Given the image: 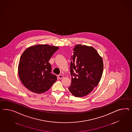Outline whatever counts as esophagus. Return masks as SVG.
<instances>
[{
	"instance_id": "1",
	"label": "esophagus",
	"mask_w": 132,
	"mask_h": 132,
	"mask_svg": "<svg viewBox=\"0 0 132 132\" xmlns=\"http://www.w3.org/2000/svg\"><path fill=\"white\" fill-rule=\"evenodd\" d=\"M57 77H58L59 79H61L63 78V76L62 75H58Z\"/></svg>"
}]
</instances>
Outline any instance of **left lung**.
Listing matches in <instances>:
<instances>
[{
  "label": "left lung",
  "instance_id": "8db88e82",
  "mask_svg": "<svg viewBox=\"0 0 132 132\" xmlns=\"http://www.w3.org/2000/svg\"><path fill=\"white\" fill-rule=\"evenodd\" d=\"M71 57V85L69 91L76 97L89 94L97 86L103 71V62L95 48L77 45Z\"/></svg>",
  "mask_w": 132,
  "mask_h": 132
}]
</instances>
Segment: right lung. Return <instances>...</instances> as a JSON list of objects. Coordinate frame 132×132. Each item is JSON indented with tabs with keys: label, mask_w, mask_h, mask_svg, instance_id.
Segmentation results:
<instances>
[{
	"label": "right lung",
	"mask_w": 132,
	"mask_h": 132,
	"mask_svg": "<svg viewBox=\"0 0 132 132\" xmlns=\"http://www.w3.org/2000/svg\"><path fill=\"white\" fill-rule=\"evenodd\" d=\"M59 48L48 45H37L27 48L22 54L18 74L26 88L37 94L50 89L57 77L51 73L52 68L48 61Z\"/></svg>",
	"instance_id": "obj_1"
}]
</instances>
